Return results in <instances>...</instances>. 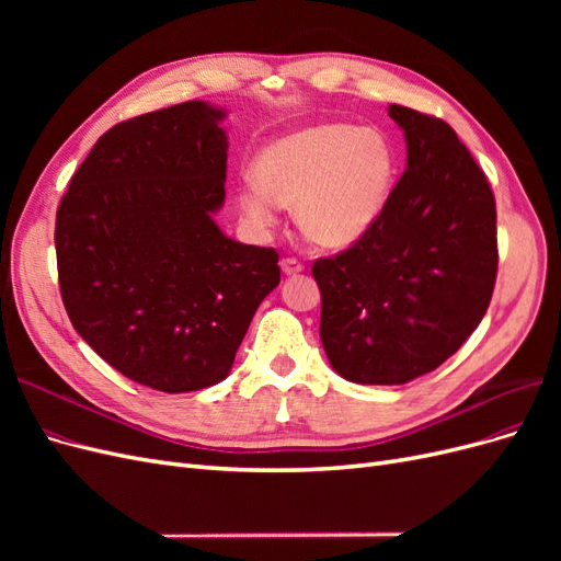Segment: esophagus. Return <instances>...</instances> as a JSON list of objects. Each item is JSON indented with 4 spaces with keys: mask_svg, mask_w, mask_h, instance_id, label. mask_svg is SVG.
<instances>
[{
    "mask_svg": "<svg viewBox=\"0 0 561 561\" xmlns=\"http://www.w3.org/2000/svg\"><path fill=\"white\" fill-rule=\"evenodd\" d=\"M280 268H283V274H287V276H297L304 271V264L297 257H283Z\"/></svg>",
    "mask_w": 561,
    "mask_h": 561,
    "instance_id": "esophagus-1",
    "label": "esophagus"
}]
</instances>
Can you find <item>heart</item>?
Here are the masks:
<instances>
[{
  "label": "heart",
  "instance_id": "obj_1",
  "mask_svg": "<svg viewBox=\"0 0 561 561\" xmlns=\"http://www.w3.org/2000/svg\"><path fill=\"white\" fill-rule=\"evenodd\" d=\"M398 175V154L379 128L318 124L271 142L241 190L245 215L274 222V203L295 208L304 239L346 248L377 222Z\"/></svg>",
  "mask_w": 561,
  "mask_h": 561
}]
</instances>
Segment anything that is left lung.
I'll use <instances>...</instances> for the list:
<instances>
[{
  "label": "left lung",
  "instance_id": "obj_1",
  "mask_svg": "<svg viewBox=\"0 0 561 561\" xmlns=\"http://www.w3.org/2000/svg\"><path fill=\"white\" fill-rule=\"evenodd\" d=\"M407 171L379 219L318 257L320 339L348 381L393 386L437 369L480 325L499 274L496 198L443 118L388 107Z\"/></svg>",
  "mask_w": 561,
  "mask_h": 561
}]
</instances>
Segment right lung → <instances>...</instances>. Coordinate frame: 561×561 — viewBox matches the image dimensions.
Here are the masks:
<instances>
[{"label":"right lung","instance_id":"add662e5","mask_svg":"<svg viewBox=\"0 0 561 561\" xmlns=\"http://www.w3.org/2000/svg\"><path fill=\"white\" fill-rule=\"evenodd\" d=\"M225 116L198 100L100 135L56 213L58 285L75 330L130 381L186 393L222 381L280 283L274 248L231 241Z\"/></svg>","mask_w":561,"mask_h":561}]
</instances>
